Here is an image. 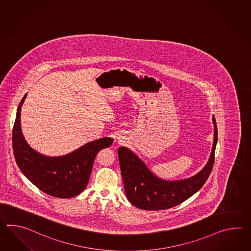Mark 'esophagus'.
I'll use <instances>...</instances> for the list:
<instances>
[{"instance_id": "obj_1", "label": "esophagus", "mask_w": 251, "mask_h": 251, "mask_svg": "<svg viewBox=\"0 0 251 251\" xmlns=\"http://www.w3.org/2000/svg\"><path fill=\"white\" fill-rule=\"evenodd\" d=\"M119 143H120V144H124V143H125V140H124L123 138H120V139H119Z\"/></svg>"}]
</instances>
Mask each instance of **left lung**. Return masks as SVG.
<instances>
[{
  "label": "left lung",
  "instance_id": "obj_1",
  "mask_svg": "<svg viewBox=\"0 0 251 251\" xmlns=\"http://www.w3.org/2000/svg\"><path fill=\"white\" fill-rule=\"evenodd\" d=\"M212 123L214 139L209 161L199 173L190 178L178 181L160 179L152 173L132 151L125 147L119 148L118 156L125 193L132 205L148 211L166 210L179 205L202 187L212 172L215 158L218 131L214 116Z\"/></svg>",
  "mask_w": 251,
  "mask_h": 251
}]
</instances>
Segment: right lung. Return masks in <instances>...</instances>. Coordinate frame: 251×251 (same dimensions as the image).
<instances>
[{
    "label": "right lung",
    "mask_w": 251,
    "mask_h": 251,
    "mask_svg": "<svg viewBox=\"0 0 251 251\" xmlns=\"http://www.w3.org/2000/svg\"><path fill=\"white\" fill-rule=\"evenodd\" d=\"M26 96L18 106L12 129V148L18 167L35 186L47 195L62 199L76 196L89 182L97 153L112 145L113 139L108 137L96 139L65 156H44L29 147L22 132L21 111Z\"/></svg>",
    "instance_id": "right-lung-1"
}]
</instances>
